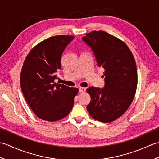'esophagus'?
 <instances>
[{
  "label": "esophagus",
  "instance_id": "34e87169",
  "mask_svg": "<svg viewBox=\"0 0 159 159\" xmlns=\"http://www.w3.org/2000/svg\"><path fill=\"white\" fill-rule=\"evenodd\" d=\"M86 91L85 87H79V92L80 93H84Z\"/></svg>",
  "mask_w": 159,
  "mask_h": 159
}]
</instances>
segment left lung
Here are the masks:
<instances>
[{"mask_svg":"<svg viewBox=\"0 0 159 159\" xmlns=\"http://www.w3.org/2000/svg\"><path fill=\"white\" fill-rule=\"evenodd\" d=\"M82 39L92 48L97 65L105 70L103 88L87 89L91 96L87 109L93 119L111 122L126 112L135 95V61L126 43L104 31H92Z\"/></svg>","mask_w":159,"mask_h":159,"instance_id":"left-lung-1","label":"left lung"}]
</instances>
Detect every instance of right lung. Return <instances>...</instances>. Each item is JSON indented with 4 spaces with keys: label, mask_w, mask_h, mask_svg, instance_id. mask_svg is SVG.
Instances as JSON below:
<instances>
[{
    "label": "right lung",
    "mask_w": 159,
    "mask_h": 159,
    "mask_svg": "<svg viewBox=\"0 0 159 159\" xmlns=\"http://www.w3.org/2000/svg\"><path fill=\"white\" fill-rule=\"evenodd\" d=\"M72 35H56L39 43L24 61L20 85L24 97L37 116L48 121H58L72 110L79 92L75 87L55 83L61 69V58Z\"/></svg>",
    "instance_id": "right-lung-1"
}]
</instances>
